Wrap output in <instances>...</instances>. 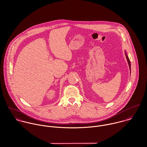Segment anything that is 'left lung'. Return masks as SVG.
<instances>
[{"label":"left lung","mask_w":147,"mask_h":147,"mask_svg":"<svg viewBox=\"0 0 147 147\" xmlns=\"http://www.w3.org/2000/svg\"><path fill=\"white\" fill-rule=\"evenodd\" d=\"M126 58H127V62H128V65H129V69H130V70H131V63H130V61H129V58H128V56L127 55L126 53ZM130 74H131V72H130Z\"/></svg>","instance_id":"8db88e82"}]
</instances>
